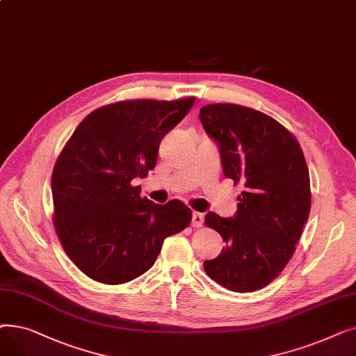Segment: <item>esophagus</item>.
Segmentation results:
<instances>
[{"label": "esophagus", "mask_w": 356, "mask_h": 356, "mask_svg": "<svg viewBox=\"0 0 356 356\" xmlns=\"http://www.w3.org/2000/svg\"><path fill=\"white\" fill-rule=\"evenodd\" d=\"M202 223H203V213L193 212V216H192V225H193V228H200Z\"/></svg>", "instance_id": "esophagus-1"}]
</instances>
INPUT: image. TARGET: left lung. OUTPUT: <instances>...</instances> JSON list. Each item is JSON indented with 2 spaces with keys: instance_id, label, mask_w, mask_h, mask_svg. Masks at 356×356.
<instances>
[{
  "instance_id": "8db88e82",
  "label": "left lung",
  "mask_w": 356,
  "mask_h": 356,
  "mask_svg": "<svg viewBox=\"0 0 356 356\" xmlns=\"http://www.w3.org/2000/svg\"><path fill=\"white\" fill-rule=\"evenodd\" d=\"M199 118L219 145L223 173L244 186L234 218H204L227 245L203 268L231 291L259 290L287 266L310 213L303 149L286 127L248 106L204 105Z\"/></svg>"
}]
</instances>
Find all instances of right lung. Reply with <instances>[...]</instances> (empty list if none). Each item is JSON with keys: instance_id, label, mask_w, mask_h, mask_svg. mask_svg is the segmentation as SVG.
<instances>
[{"instance_id": "1", "label": "right lung", "mask_w": 356, "mask_h": 356, "mask_svg": "<svg viewBox=\"0 0 356 356\" xmlns=\"http://www.w3.org/2000/svg\"><path fill=\"white\" fill-rule=\"evenodd\" d=\"M195 97L128 99L92 111L73 131L51 173L53 225L83 274L98 283L131 282L153 267L167 236L191 225L177 199L156 204L133 180L153 170L161 138Z\"/></svg>"}]
</instances>
